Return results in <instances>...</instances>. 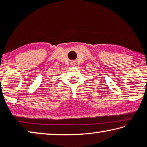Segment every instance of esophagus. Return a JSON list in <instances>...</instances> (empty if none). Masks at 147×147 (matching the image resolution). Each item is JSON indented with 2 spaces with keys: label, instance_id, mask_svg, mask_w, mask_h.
<instances>
[{
  "label": "esophagus",
  "instance_id": "1",
  "mask_svg": "<svg viewBox=\"0 0 147 147\" xmlns=\"http://www.w3.org/2000/svg\"><path fill=\"white\" fill-rule=\"evenodd\" d=\"M73 63H72V65H74V64H73Z\"/></svg>",
  "mask_w": 147,
  "mask_h": 147
}]
</instances>
